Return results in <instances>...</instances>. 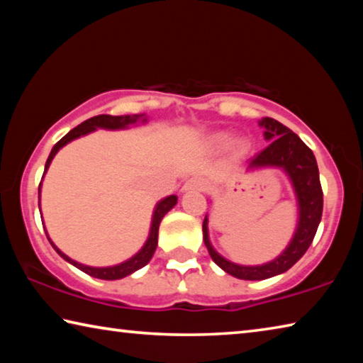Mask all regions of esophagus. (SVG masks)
Wrapping results in <instances>:
<instances>
[{"instance_id":"esophagus-1","label":"esophagus","mask_w":363,"mask_h":363,"mask_svg":"<svg viewBox=\"0 0 363 363\" xmlns=\"http://www.w3.org/2000/svg\"><path fill=\"white\" fill-rule=\"evenodd\" d=\"M205 182L203 179H199V177H194V179H189L182 186V192H192V190H203Z\"/></svg>"}]
</instances>
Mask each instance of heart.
Instances as JSON below:
<instances>
[{"label":"heart","instance_id":"1","mask_svg":"<svg viewBox=\"0 0 363 363\" xmlns=\"http://www.w3.org/2000/svg\"><path fill=\"white\" fill-rule=\"evenodd\" d=\"M229 143H230V133H227V131L213 133L211 136L208 138V147H210L211 150L224 149V147ZM230 149H232L233 157H243L250 149V140L245 139V138H238V139L233 140Z\"/></svg>","mask_w":363,"mask_h":363}]
</instances>
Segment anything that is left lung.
I'll use <instances>...</instances> for the list:
<instances>
[{
  "label": "left lung",
  "instance_id": "8db88e82",
  "mask_svg": "<svg viewBox=\"0 0 363 363\" xmlns=\"http://www.w3.org/2000/svg\"><path fill=\"white\" fill-rule=\"evenodd\" d=\"M259 125L264 128V138L270 144L248 160L247 171L259 168H281L285 171L298 200V225L291 242L274 261L261 266H240L227 261L213 248L208 235L206 214L203 220V240L208 253L224 272L242 280H266L293 267L314 240L323 211V192L314 153L299 139L298 134H294L280 121L266 116L259 121Z\"/></svg>",
  "mask_w": 363,
  "mask_h": 363
}]
</instances>
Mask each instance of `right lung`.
<instances>
[{
  "label": "right lung",
  "instance_id": "1",
  "mask_svg": "<svg viewBox=\"0 0 363 363\" xmlns=\"http://www.w3.org/2000/svg\"><path fill=\"white\" fill-rule=\"evenodd\" d=\"M138 121H143V123L147 121V118H144V113L143 115H120V116L97 115V116H93V118L83 121L82 125L73 128L70 133H67L65 136L60 139L56 145L52 147V150H51V153H49V157L46 160L45 173H43V177H45L49 164H51L52 158L56 157V153L60 149H62L64 145L72 143L73 139L82 138V136H84V134H89V133L96 131V130H99V128H102V130H125V128H128L130 125H136ZM40 194H41V182H40V187H38V206H40ZM176 203H177V196L176 195H169V196H167V199L158 201L155 210H153L149 238H147L144 247L140 248L133 257H130V259L121 262V264H116V266H110V267L84 266V264H79L77 261H73L72 257L64 255L62 251H60L56 247V245L51 242V238H49V237H48V240H49V243L52 245V248L56 250L57 253L62 256L67 262H70L72 266H75L79 270H83L84 274H88V275H91V277H96V279H102V280H118V279H123V277H128V275H131L133 272H136V270H139L140 267H144L145 264L152 259V256L157 250V243H158L160 223H162L164 214H167L171 210V208H174ZM41 220H43V218H41Z\"/></svg>",
  "mask_w": 363,
  "mask_h": 363
}]
</instances>
